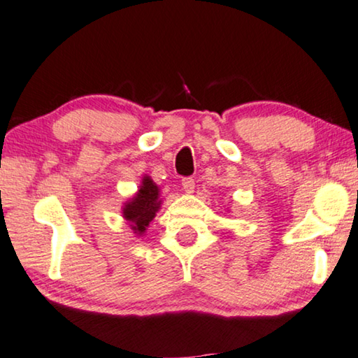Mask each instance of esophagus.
Masks as SVG:
<instances>
[{
    "instance_id": "34e87169",
    "label": "esophagus",
    "mask_w": 358,
    "mask_h": 358,
    "mask_svg": "<svg viewBox=\"0 0 358 358\" xmlns=\"http://www.w3.org/2000/svg\"><path fill=\"white\" fill-rule=\"evenodd\" d=\"M181 186H183V189H185V193H188V194H191L194 191V180L193 178H183L181 180Z\"/></svg>"
}]
</instances>
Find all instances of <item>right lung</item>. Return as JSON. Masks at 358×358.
<instances>
[{"label": "right lung", "instance_id": "add662e5", "mask_svg": "<svg viewBox=\"0 0 358 358\" xmlns=\"http://www.w3.org/2000/svg\"><path fill=\"white\" fill-rule=\"evenodd\" d=\"M161 204L162 201L159 197V186L146 175V177H143L138 193L125 202L122 213H124L125 220L130 222L131 230L141 236L149 227V222H152V218L156 217V212Z\"/></svg>", "mask_w": 358, "mask_h": 358}]
</instances>
